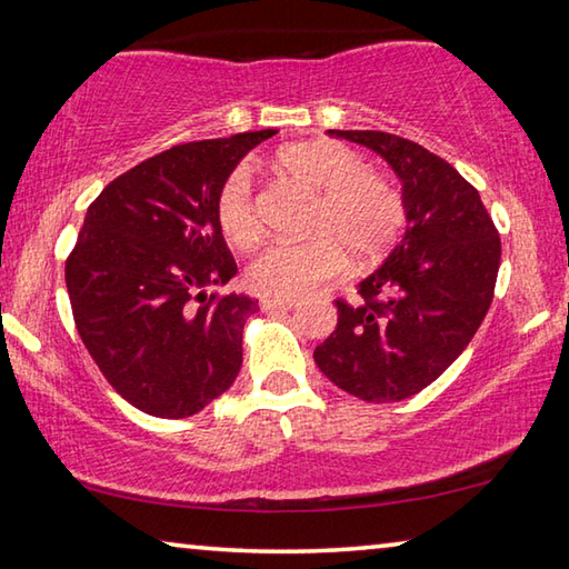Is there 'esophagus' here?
<instances>
[{"label": "esophagus", "mask_w": 569, "mask_h": 569, "mask_svg": "<svg viewBox=\"0 0 569 569\" xmlns=\"http://www.w3.org/2000/svg\"><path fill=\"white\" fill-rule=\"evenodd\" d=\"M298 303L291 301V298H261V308L263 311H291Z\"/></svg>", "instance_id": "obj_1"}]
</instances>
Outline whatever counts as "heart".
Returning a JSON list of instances; mask_svg holds the SVG:
<instances>
[{
    "label": "heart",
    "mask_w": 569,
    "mask_h": 569,
    "mask_svg": "<svg viewBox=\"0 0 569 569\" xmlns=\"http://www.w3.org/2000/svg\"><path fill=\"white\" fill-rule=\"evenodd\" d=\"M278 168L308 190L319 192L311 236L301 243H271L246 271V281L266 298H301L343 273L346 253L369 263L387 253L403 223L397 188L366 170L359 152L336 140H306L278 150ZM216 218L233 246L248 248L261 236L253 178L240 166L223 178L216 196Z\"/></svg>",
    "instance_id": "b5f03b06"
}]
</instances>
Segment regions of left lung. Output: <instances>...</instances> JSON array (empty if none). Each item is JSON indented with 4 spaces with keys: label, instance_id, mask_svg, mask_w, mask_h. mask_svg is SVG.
Instances as JSON below:
<instances>
[{
    "label": "left lung",
    "instance_id": "1",
    "mask_svg": "<svg viewBox=\"0 0 569 569\" xmlns=\"http://www.w3.org/2000/svg\"><path fill=\"white\" fill-rule=\"evenodd\" d=\"M377 152L401 180L407 230L377 271L336 301L339 323L313 359L371 403L409 399L439 379L485 321L502 243L475 186L435 152L379 130H329Z\"/></svg>",
    "mask_w": 569,
    "mask_h": 569
}]
</instances>
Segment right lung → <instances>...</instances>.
Masks as SVG:
<instances>
[{"label":"right lung","instance_id":"right-lung-1","mask_svg":"<svg viewBox=\"0 0 569 569\" xmlns=\"http://www.w3.org/2000/svg\"><path fill=\"white\" fill-rule=\"evenodd\" d=\"M276 130L176 146L88 208L64 266L77 333L134 409L186 419L230 389L258 301L208 293L238 273L216 218L223 178Z\"/></svg>","mask_w":569,"mask_h":569}]
</instances>
